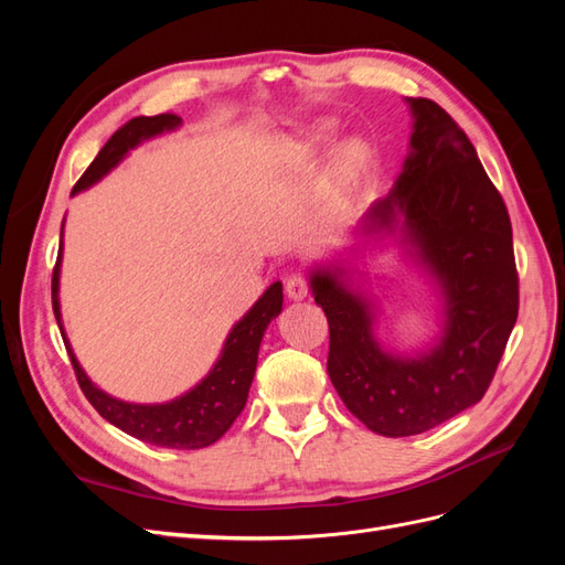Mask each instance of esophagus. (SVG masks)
<instances>
[{"label":"esophagus","mask_w":565,"mask_h":565,"mask_svg":"<svg viewBox=\"0 0 565 565\" xmlns=\"http://www.w3.org/2000/svg\"><path fill=\"white\" fill-rule=\"evenodd\" d=\"M285 292L292 301H301L309 297V285H306V280L301 276H289L285 282Z\"/></svg>","instance_id":"esophagus-1"}]
</instances>
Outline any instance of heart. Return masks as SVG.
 I'll return each mask as SVG.
<instances>
[{
	"instance_id": "obj_1",
	"label": "heart",
	"mask_w": 565,
	"mask_h": 565,
	"mask_svg": "<svg viewBox=\"0 0 565 565\" xmlns=\"http://www.w3.org/2000/svg\"><path fill=\"white\" fill-rule=\"evenodd\" d=\"M332 125L330 122H318L311 129H306V134L299 139L297 150H299V162L301 164H313L320 160L324 150L332 143ZM363 169V146L355 139L341 141L330 160V172H328V185H324V210L328 214L337 216L347 210V204L351 200L353 185L361 177Z\"/></svg>"
}]
</instances>
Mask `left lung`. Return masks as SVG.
<instances>
[{
    "label": "left lung",
    "mask_w": 565,
    "mask_h": 565,
    "mask_svg": "<svg viewBox=\"0 0 565 565\" xmlns=\"http://www.w3.org/2000/svg\"><path fill=\"white\" fill-rule=\"evenodd\" d=\"M405 104L413 134L388 195L365 212L347 247L309 268L330 322V380L351 413L388 438L429 431L481 401L519 316L511 221L498 188L446 110L429 98ZM388 246L430 280L439 301V332L422 350H391L376 334L366 262Z\"/></svg>",
    "instance_id": "obj_1"
}]
</instances>
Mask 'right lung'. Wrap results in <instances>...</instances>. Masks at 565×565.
Returning <instances> with one entry per match:
<instances>
[{
	"label": "right lung",
	"instance_id": "obj_1",
	"mask_svg": "<svg viewBox=\"0 0 565 565\" xmlns=\"http://www.w3.org/2000/svg\"><path fill=\"white\" fill-rule=\"evenodd\" d=\"M181 122V117L169 113L129 119V122L119 127L110 136V141L100 148L96 160L75 183L73 195L87 191V188L108 177L113 169L129 156V150L139 148L143 141L156 139V136H162L167 131H177ZM63 226L58 262L54 268V280H51V301H54V316L84 396H87V401L96 407V413L106 422H110L117 429H122L134 438L150 443V446L174 450H198L212 446V443H216L231 429V424L243 413V407L247 403L262 339L270 320L278 318L282 311V282H273L266 292L254 301L252 309L233 324L216 363L193 388H188L181 396L164 403H129L110 396V393L98 388L89 380V374L84 372L71 347V339L65 337L58 299Z\"/></svg>",
	"mask_w": 565,
	"mask_h": 565
}]
</instances>
